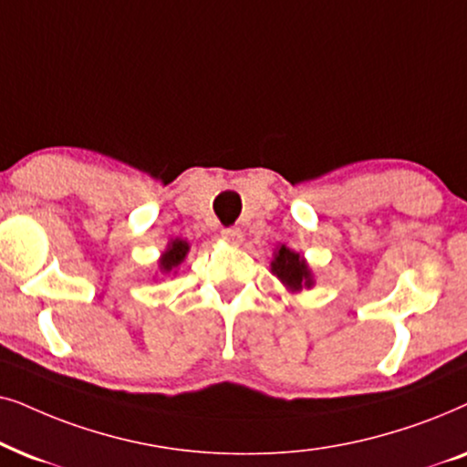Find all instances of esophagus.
<instances>
[{
    "label": "esophagus",
    "instance_id": "esophagus-1",
    "mask_svg": "<svg viewBox=\"0 0 467 467\" xmlns=\"http://www.w3.org/2000/svg\"><path fill=\"white\" fill-rule=\"evenodd\" d=\"M222 239L223 241H228V244H241V241H244V233H241V228H223L222 230Z\"/></svg>",
    "mask_w": 467,
    "mask_h": 467
}]
</instances>
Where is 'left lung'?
I'll return each instance as SVG.
<instances>
[{"mask_svg": "<svg viewBox=\"0 0 467 467\" xmlns=\"http://www.w3.org/2000/svg\"><path fill=\"white\" fill-rule=\"evenodd\" d=\"M271 266L273 273H275L290 290H301L303 285H307V288L312 285V275H309L306 260L298 256V254L288 250V247H279Z\"/></svg>", "mask_w": 467, "mask_h": 467, "instance_id": "obj_1", "label": "left lung"}]
</instances>
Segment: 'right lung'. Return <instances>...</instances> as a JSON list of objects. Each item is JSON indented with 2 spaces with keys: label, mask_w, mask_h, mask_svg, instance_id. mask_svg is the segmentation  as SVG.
Masks as SVG:
<instances>
[{
  "label": "right lung",
  "mask_w": 467,
  "mask_h": 467,
  "mask_svg": "<svg viewBox=\"0 0 467 467\" xmlns=\"http://www.w3.org/2000/svg\"><path fill=\"white\" fill-rule=\"evenodd\" d=\"M185 254H188V244H185V241H172L169 250L161 256L160 266L164 271H172L185 258Z\"/></svg>",
  "instance_id": "obj_1"
}]
</instances>
